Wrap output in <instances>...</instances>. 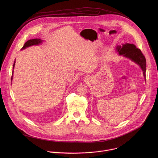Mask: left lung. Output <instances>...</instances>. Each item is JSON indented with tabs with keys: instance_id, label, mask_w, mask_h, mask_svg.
<instances>
[{
	"instance_id": "obj_1",
	"label": "left lung",
	"mask_w": 158,
	"mask_h": 158,
	"mask_svg": "<svg viewBox=\"0 0 158 158\" xmlns=\"http://www.w3.org/2000/svg\"><path fill=\"white\" fill-rule=\"evenodd\" d=\"M116 50L120 55H123L139 64L143 71L144 77H146V58L139 49L136 48L134 44L127 43L122 46H118Z\"/></svg>"
}]
</instances>
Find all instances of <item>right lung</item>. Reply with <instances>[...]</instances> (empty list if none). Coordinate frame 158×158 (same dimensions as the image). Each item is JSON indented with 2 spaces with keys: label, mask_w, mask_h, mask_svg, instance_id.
<instances>
[{
  "label": "right lung",
  "mask_w": 158,
  "mask_h": 158,
  "mask_svg": "<svg viewBox=\"0 0 158 158\" xmlns=\"http://www.w3.org/2000/svg\"><path fill=\"white\" fill-rule=\"evenodd\" d=\"M42 42V40H40V39H39V38H36V39H31V40H27L24 45V46L22 47V48L21 49V50L24 49H26V48H28L29 46H34V45H37L39 44H40V42ZM14 66H15V62H14V64L13 65V69L14 68ZM12 79V77H11V81Z\"/></svg>",
  "instance_id": "1"
}]
</instances>
